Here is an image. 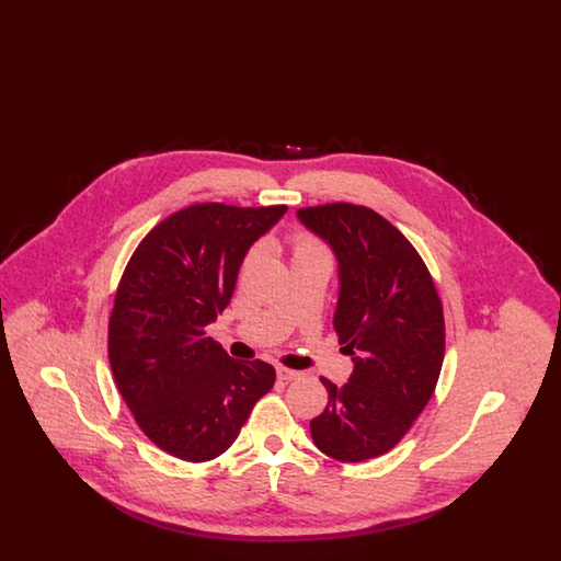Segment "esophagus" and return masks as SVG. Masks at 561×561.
<instances>
[{
	"label": "esophagus",
	"instance_id": "34e87169",
	"mask_svg": "<svg viewBox=\"0 0 561 561\" xmlns=\"http://www.w3.org/2000/svg\"><path fill=\"white\" fill-rule=\"evenodd\" d=\"M300 376V373H296V370H290V368H277V378L279 380H296Z\"/></svg>",
	"mask_w": 561,
	"mask_h": 561
}]
</instances>
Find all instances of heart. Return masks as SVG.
Segmentation results:
<instances>
[{
  "instance_id": "heart-1",
  "label": "heart",
  "mask_w": 561,
  "mask_h": 561,
  "mask_svg": "<svg viewBox=\"0 0 561 561\" xmlns=\"http://www.w3.org/2000/svg\"><path fill=\"white\" fill-rule=\"evenodd\" d=\"M294 261H325V263H330L328 250L321 245L320 241L313 240L305 233L294 236L293 263Z\"/></svg>"
}]
</instances>
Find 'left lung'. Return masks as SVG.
Returning a JSON list of instances; mask_svg holds the SVG:
<instances>
[{
  "label": "left lung",
  "instance_id": "1",
  "mask_svg": "<svg viewBox=\"0 0 561 561\" xmlns=\"http://www.w3.org/2000/svg\"><path fill=\"white\" fill-rule=\"evenodd\" d=\"M339 265L334 330L353 373L321 378L328 405L311 421L321 453L359 462L389 453L431 400L444 362V311L419 252L380 214L353 204L300 208Z\"/></svg>",
  "mask_w": 561,
  "mask_h": 561
}]
</instances>
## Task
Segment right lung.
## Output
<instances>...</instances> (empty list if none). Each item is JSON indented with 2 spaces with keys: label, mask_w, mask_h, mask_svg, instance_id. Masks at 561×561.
I'll list each match as a JSON object with an SVG mask.
<instances>
[{
  "label": "right lung",
  "mask_w": 561,
  "mask_h": 561,
  "mask_svg": "<svg viewBox=\"0 0 561 561\" xmlns=\"http://www.w3.org/2000/svg\"><path fill=\"white\" fill-rule=\"evenodd\" d=\"M286 210L188 206L140 241L124 271L108 362L138 427L163 453L220 456L273 387V366L229 357L206 328L227 309L248 250Z\"/></svg>",
  "instance_id": "1"
}]
</instances>
